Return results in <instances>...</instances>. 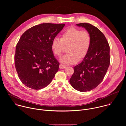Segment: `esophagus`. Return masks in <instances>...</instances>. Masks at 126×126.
Masks as SVG:
<instances>
[{"label":"esophagus","mask_w":126,"mask_h":126,"mask_svg":"<svg viewBox=\"0 0 126 126\" xmlns=\"http://www.w3.org/2000/svg\"><path fill=\"white\" fill-rule=\"evenodd\" d=\"M66 67V66L63 65H62V64H60V65H59V68H60V69H64V68H65Z\"/></svg>","instance_id":"obj_1"}]
</instances>
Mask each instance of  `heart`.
<instances>
[{
  "label": "heart",
  "mask_w": 126,
  "mask_h": 126,
  "mask_svg": "<svg viewBox=\"0 0 126 126\" xmlns=\"http://www.w3.org/2000/svg\"><path fill=\"white\" fill-rule=\"evenodd\" d=\"M91 37L86 31L74 27L64 30L61 35V38H54L51 42V49L55 56L60 57L64 45L67 46V53L60 61L63 64L71 65L77 63L79 59L84 58L90 49Z\"/></svg>",
  "instance_id": "heart-1"
}]
</instances>
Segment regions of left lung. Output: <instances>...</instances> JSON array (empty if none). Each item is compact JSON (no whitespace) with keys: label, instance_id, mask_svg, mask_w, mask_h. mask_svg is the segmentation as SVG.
I'll list each match as a JSON object with an SVG mask.
<instances>
[{"label":"left lung","instance_id":"left-lung-1","mask_svg":"<svg viewBox=\"0 0 126 126\" xmlns=\"http://www.w3.org/2000/svg\"><path fill=\"white\" fill-rule=\"evenodd\" d=\"M90 33L91 43L83 60L74 67L70 83L80 92L91 91L103 81L110 63V46L104 34L96 27L87 23L76 24Z\"/></svg>","mask_w":126,"mask_h":126}]
</instances>
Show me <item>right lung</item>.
Segmentation results:
<instances>
[{
	"label": "right lung",
	"mask_w": 126,
	"mask_h": 126,
	"mask_svg": "<svg viewBox=\"0 0 126 126\" xmlns=\"http://www.w3.org/2000/svg\"><path fill=\"white\" fill-rule=\"evenodd\" d=\"M65 24L45 23L27 30L18 42L14 57L19 78L27 87L41 89L48 85L59 69L51 42Z\"/></svg>",
	"instance_id": "1"
}]
</instances>
